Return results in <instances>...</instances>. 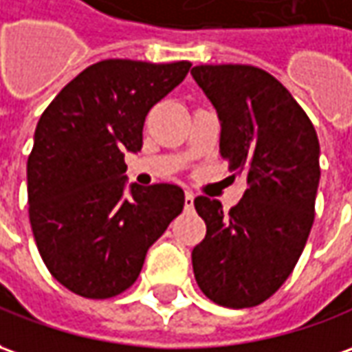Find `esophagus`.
I'll return each mask as SVG.
<instances>
[{"instance_id":"1","label":"esophagus","mask_w":352,"mask_h":352,"mask_svg":"<svg viewBox=\"0 0 352 352\" xmlns=\"http://www.w3.org/2000/svg\"><path fill=\"white\" fill-rule=\"evenodd\" d=\"M192 206H195V195L185 192V210H192Z\"/></svg>"}]
</instances>
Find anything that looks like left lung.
<instances>
[{
    "label": "left lung",
    "instance_id": "8db88e82",
    "mask_svg": "<svg viewBox=\"0 0 352 352\" xmlns=\"http://www.w3.org/2000/svg\"><path fill=\"white\" fill-rule=\"evenodd\" d=\"M196 85L216 107L219 154L246 179L241 202L198 196L206 236L192 248L202 293L216 305L250 308L291 276L314 223L320 142L302 107L277 78L252 65H198Z\"/></svg>",
    "mask_w": 352,
    "mask_h": 352
}]
</instances>
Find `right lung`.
Listing matches in <instances>:
<instances>
[{
  "label": "right lung",
  "mask_w": 352,
  "mask_h": 352,
  "mask_svg": "<svg viewBox=\"0 0 352 352\" xmlns=\"http://www.w3.org/2000/svg\"><path fill=\"white\" fill-rule=\"evenodd\" d=\"M188 61L106 59L85 69L40 117L26 164L28 216L45 267L69 291H126L148 248L185 206L169 183L126 190V152H140L148 111L188 73Z\"/></svg>",
  "instance_id": "right-lung-1"
}]
</instances>
